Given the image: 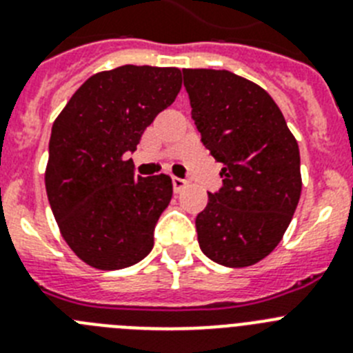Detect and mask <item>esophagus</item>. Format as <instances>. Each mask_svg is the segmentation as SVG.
<instances>
[{
    "instance_id": "esophagus-1",
    "label": "esophagus",
    "mask_w": 353,
    "mask_h": 353,
    "mask_svg": "<svg viewBox=\"0 0 353 353\" xmlns=\"http://www.w3.org/2000/svg\"><path fill=\"white\" fill-rule=\"evenodd\" d=\"M185 185H187V180L179 179V176H173V189H174V192L183 191V189H185Z\"/></svg>"
}]
</instances>
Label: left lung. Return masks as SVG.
<instances>
[{
	"instance_id": "obj_1",
	"label": "left lung",
	"mask_w": 353,
	"mask_h": 353,
	"mask_svg": "<svg viewBox=\"0 0 353 353\" xmlns=\"http://www.w3.org/2000/svg\"><path fill=\"white\" fill-rule=\"evenodd\" d=\"M192 118L223 187L196 217L199 248L224 267H251L281 242L302 191L301 154L281 109L230 70L183 68Z\"/></svg>"
}]
</instances>
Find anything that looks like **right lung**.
Wrapping results in <instances>:
<instances>
[{"instance_id":"add662e5","label":"right lung","mask_w":353,"mask_h":353,"mask_svg":"<svg viewBox=\"0 0 353 353\" xmlns=\"http://www.w3.org/2000/svg\"><path fill=\"white\" fill-rule=\"evenodd\" d=\"M180 88L176 67L97 72L52 123L49 205L68 248L93 269H125L154 248V228L170 205L173 182L164 173L136 176L129 152Z\"/></svg>"}]
</instances>
